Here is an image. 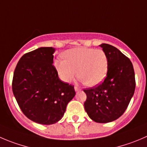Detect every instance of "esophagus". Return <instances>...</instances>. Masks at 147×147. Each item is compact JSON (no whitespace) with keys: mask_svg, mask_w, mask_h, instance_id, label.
Listing matches in <instances>:
<instances>
[{"mask_svg":"<svg viewBox=\"0 0 147 147\" xmlns=\"http://www.w3.org/2000/svg\"><path fill=\"white\" fill-rule=\"evenodd\" d=\"M74 89H75V91H76V92H79V91H80V89H79L78 86H75Z\"/></svg>","mask_w":147,"mask_h":147,"instance_id":"obj_1","label":"esophagus"}]
</instances>
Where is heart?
Wrapping results in <instances>:
<instances>
[{"instance_id": "obj_1", "label": "heart", "mask_w": 147, "mask_h": 147, "mask_svg": "<svg viewBox=\"0 0 147 147\" xmlns=\"http://www.w3.org/2000/svg\"><path fill=\"white\" fill-rule=\"evenodd\" d=\"M64 60L54 61V66L63 82L70 83L77 75L80 80L90 86L104 81L108 72L107 54L101 49L78 47L66 50Z\"/></svg>"}]
</instances>
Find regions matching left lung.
I'll use <instances>...</instances> for the list:
<instances>
[{
  "label": "left lung",
  "mask_w": 147,
  "mask_h": 147,
  "mask_svg": "<svg viewBox=\"0 0 147 147\" xmlns=\"http://www.w3.org/2000/svg\"><path fill=\"white\" fill-rule=\"evenodd\" d=\"M108 58V72L97 86L84 90V109L92 121L105 123L118 119L126 110L134 94L135 74L130 59L116 47L100 45Z\"/></svg>",
  "instance_id": "8db88e82"
}]
</instances>
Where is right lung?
Listing matches in <instances>:
<instances>
[{
  "instance_id": "add662e5",
  "label": "right lung",
  "mask_w": 147,
  "mask_h": 147,
  "mask_svg": "<svg viewBox=\"0 0 147 147\" xmlns=\"http://www.w3.org/2000/svg\"><path fill=\"white\" fill-rule=\"evenodd\" d=\"M53 47H40L24 54L13 73L12 90L19 107L31 121L51 125L63 116L76 94L74 86L58 78Z\"/></svg>"
}]
</instances>
